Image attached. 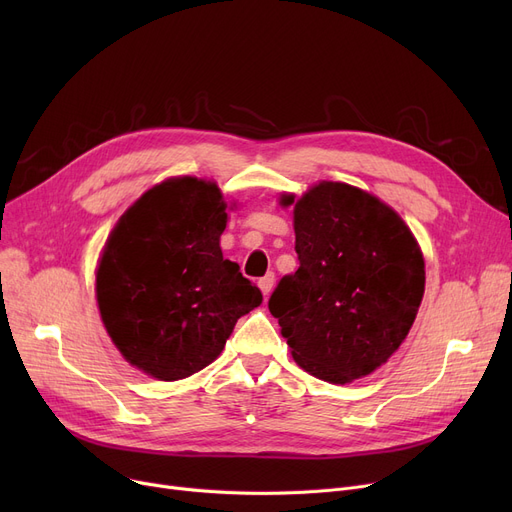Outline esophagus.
I'll return each mask as SVG.
<instances>
[{
    "label": "esophagus",
    "instance_id": "obj_1",
    "mask_svg": "<svg viewBox=\"0 0 512 512\" xmlns=\"http://www.w3.org/2000/svg\"><path fill=\"white\" fill-rule=\"evenodd\" d=\"M257 284H259V288L263 292V297H270V292L274 290V284H276V276L274 274H265Z\"/></svg>",
    "mask_w": 512,
    "mask_h": 512
}]
</instances>
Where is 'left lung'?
<instances>
[{"label":"left lung","mask_w":512,"mask_h":512,"mask_svg":"<svg viewBox=\"0 0 512 512\" xmlns=\"http://www.w3.org/2000/svg\"><path fill=\"white\" fill-rule=\"evenodd\" d=\"M294 205L299 270L272 292L292 359L348 384L384 365L407 338L425 290L421 249L400 215L357 186L319 182Z\"/></svg>","instance_id":"obj_1"}]
</instances>
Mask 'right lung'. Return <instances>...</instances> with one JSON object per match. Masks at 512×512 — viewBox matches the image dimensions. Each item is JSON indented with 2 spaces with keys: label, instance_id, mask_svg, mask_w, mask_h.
<instances>
[{
  "label": "right lung",
  "instance_id": "1",
  "mask_svg": "<svg viewBox=\"0 0 512 512\" xmlns=\"http://www.w3.org/2000/svg\"><path fill=\"white\" fill-rule=\"evenodd\" d=\"M228 213L215 182H161L128 207L99 259L95 292L122 357L161 382L218 359L261 290L224 259Z\"/></svg>",
  "mask_w": 512,
  "mask_h": 512
}]
</instances>
